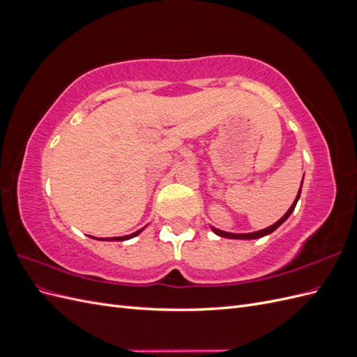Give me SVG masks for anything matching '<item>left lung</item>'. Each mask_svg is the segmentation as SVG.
I'll list each match as a JSON object with an SVG mask.
<instances>
[{
  "label": "left lung",
  "instance_id": "1",
  "mask_svg": "<svg viewBox=\"0 0 357 357\" xmlns=\"http://www.w3.org/2000/svg\"><path fill=\"white\" fill-rule=\"evenodd\" d=\"M302 180H304V178H302ZM301 188H302V183H301ZM301 188H299V190H298V195H296V198H295L294 204L290 205V208L286 211V214L283 215V218L280 219V220H277L274 225L268 226V228H265V229L256 231V232H248V234H232V232H225V231H220V229H218V228H214V226H210V228L213 229V232H214L215 235L225 236V238H232V240H256V238H262V236L269 235L271 232H274V231L278 228L280 225H283V223L287 220V218H289V215L291 214V211H294V210H295V207H296V202H298V199H299V197H301Z\"/></svg>",
  "mask_w": 357,
  "mask_h": 357
}]
</instances>
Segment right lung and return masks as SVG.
<instances>
[{"instance_id": "add662e5", "label": "right lung", "mask_w": 357, "mask_h": 357, "mask_svg": "<svg viewBox=\"0 0 357 357\" xmlns=\"http://www.w3.org/2000/svg\"><path fill=\"white\" fill-rule=\"evenodd\" d=\"M146 228V226H144ZM144 228H142V229H138L137 232H134V234H129V235H123V236H113V238H100L101 241H125V240H131V238H134V236H137L139 232H143L144 231ZM92 238H95V236H92ZM95 240H98V238H95Z\"/></svg>"}]
</instances>
